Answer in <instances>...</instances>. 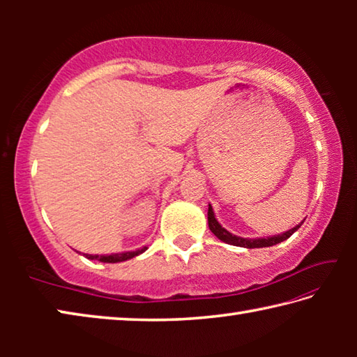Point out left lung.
Wrapping results in <instances>:
<instances>
[{"mask_svg":"<svg viewBox=\"0 0 357 357\" xmlns=\"http://www.w3.org/2000/svg\"><path fill=\"white\" fill-rule=\"evenodd\" d=\"M208 225H209L211 231H213L220 241H223V243L231 244V245H238V247H245V249H259V247H271V245H275V244L282 243V241H287L294 231H298V228L302 225V222L299 223V225H296L294 228L288 229V231H285V233L275 234V236L258 238V239L239 238V236H234V234L227 231V229L223 228L219 222H217L215 215H214V211H213V206H211V204H209V209H208Z\"/></svg>","mask_w":357,"mask_h":357,"instance_id":"left-lung-1","label":"left lung"}]
</instances>
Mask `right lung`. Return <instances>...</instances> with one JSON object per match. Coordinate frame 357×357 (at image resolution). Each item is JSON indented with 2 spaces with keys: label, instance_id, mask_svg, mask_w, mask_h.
Instances as JSON below:
<instances>
[{
  "label": "right lung",
  "instance_id": "add662e5",
  "mask_svg": "<svg viewBox=\"0 0 357 357\" xmlns=\"http://www.w3.org/2000/svg\"><path fill=\"white\" fill-rule=\"evenodd\" d=\"M148 247H143V249H138L135 252H123V253H112V255H88L84 253V257L88 259H98V261L102 263H119V261H126V259H130L137 255H140Z\"/></svg>",
  "mask_w": 357,
  "mask_h": 357
}]
</instances>
